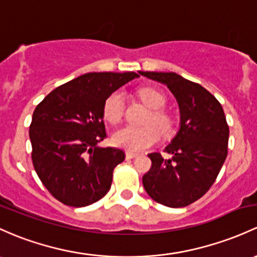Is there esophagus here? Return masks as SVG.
<instances>
[{
    "label": "esophagus",
    "mask_w": 257,
    "mask_h": 257,
    "mask_svg": "<svg viewBox=\"0 0 257 257\" xmlns=\"http://www.w3.org/2000/svg\"><path fill=\"white\" fill-rule=\"evenodd\" d=\"M138 155H139V154L132 153V151H126V153H125V158L126 159H134V158H137Z\"/></svg>",
    "instance_id": "esophagus-1"
}]
</instances>
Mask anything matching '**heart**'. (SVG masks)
I'll return each mask as SVG.
<instances>
[{"label": "heart", "instance_id": "b5f03b06", "mask_svg": "<svg viewBox=\"0 0 257 257\" xmlns=\"http://www.w3.org/2000/svg\"><path fill=\"white\" fill-rule=\"evenodd\" d=\"M143 103L150 109H160L165 104V96L160 91L153 87H142L138 91ZM123 114V93L120 91L110 93L103 104V115L109 123L115 124L120 120ZM149 125L136 128L124 126L118 129L112 137V142L115 147L132 153H138L151 147L160 139V130L167 133L171 129V121L169 117L159 110H154L148 119ZM157 126L155 127V125Z\"/></svg>", "mask_w": 257, "mask_h": 257}]
</instances>
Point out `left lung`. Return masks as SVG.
I'll return each instance as SVG.
<instances>
[{
	"label": "left lung",
	"instance_id": "1",
	"mask_svg": "<svg viewBox=\"0 0 257 257\" xmlns=\"http://www.w3.org/2000/svg\"><path fill=\"white\" fill-rule=\"evenodd\" d=\"M167 86L180 110V126L165 151L149 154L150 170L143 185L151 198L166 207H186L214 183L228 154L229 126L223 107L212 93L176 72L139 71Z\"/></svg>",
	"mask_w": 257,
	"mask_h": 257
}]
</instances>
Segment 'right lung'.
I'll return each mask as SVG.
<instances>
[{
    "mask_svg": "<svg viewBox=\"0 0 257 257\" xmlns=\"http://www.w3.org/2000/svg\"><path fill=\"white\" fill-rule=\"evenodd\" d=\"M136 72H87L59 86L34 109L29 138L43 185L61 203L86 207L106 196L123 150L99 147L106 138L103 104Z\"/></svg>",
    "mask_w": 257,
    "mask_h": 257,
    "instance_id": "right-lung-1",
    "label": "right lung"
}]
</instances>
